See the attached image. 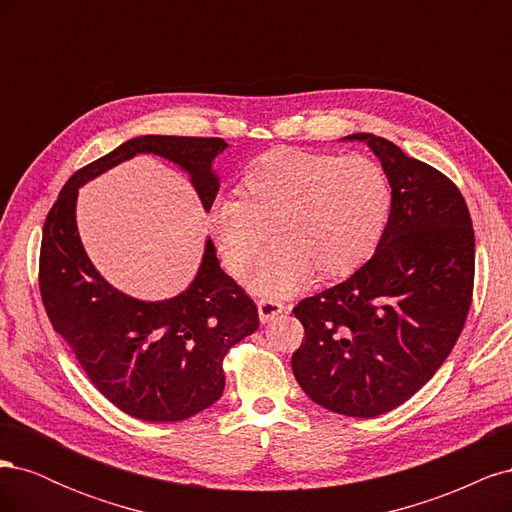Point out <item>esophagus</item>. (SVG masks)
<instances>
[{"label":"esophagus","mask_w":512,"mask_h":512,"mask_svg":"<svg viewBox=\"0 0 512 512\" xmlns=\"http://www.w3.org/2000/svg\"><path fill=\"white\" fill-rule=\"evenodd\" d=\"M284 312H286V305L282 301H275V299H260L258 301L260 322H271L275 316H280Z\"/></svg>","instance_id":"34e87169"}]
</instances>
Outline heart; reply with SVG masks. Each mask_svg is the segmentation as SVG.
<instances>
[{"instance_id":"1","label":"heart","mask_w":512,"mask_h":512,"mask_svg":"<svg viewBox=\"0 0 512 512\" xmlns=\"http://www.w3.org/2000/svg\"><path fill=\"white\" fill-rule=\"evenodd\" d=\"M243 198L226 196L211 228L237 277L258 262L271 230L277 239L254 288L282 297L318 277L354 271L374 250L391 213V185L367 156L275 149L245 170Z\"/></svg>"}]
</instances>
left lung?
<instances>
[{"instance_id":"left-lung-1","label":"left lung","mask_w":512,"mask_h":512,"mask_svg":"<svg viewBox=\"0 0 512 512\" xmlns=\"http://www.w3.org/2000/svg\"><path fill=\"white\" fill-rule=\"evenodd\" d=\"M391 183V215L374 256L346 282L292 309L305 329L292 371L305 395L337 414L391 412L431 380L466 324L474 228L457 185L374 134Z\"/></svg>"}]
</instances>
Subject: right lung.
Masks as SVG:
<instances>
[{
  "instance_id": "obj_1",
  "label": "right lung",
  "mask_w": 512,
  "mask_h": 512,
  "mask_svg": "<svg viewBox=\"0 0 512 512\" xmlns=\"http://www.w3.org/2000/svg\"><path fill=\"white\" fill-rule=\"evenodd\" d=\"M222 138L138 136L83 166L59 192L42 228L40 294L53 329L66 339L96 389L134 418L175 423L213 406L224 393V356L258 329V307L226 275L207 239L194 282L166 301H138L91 265L76 228V196L89 179L156 153L190 175L205 211L218 196L211 162Z\"/></svg>"
}]
</instances>
